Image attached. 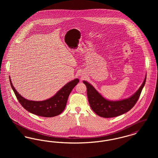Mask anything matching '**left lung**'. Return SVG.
Listing matches in <instances>:
<instances>
[{"mask_svg":"<svg viewBox=\"0 0 158 158\" xmlns=\"http://www.w3.org/2000/svg\"><path fill=\"white\" fill-rule=\"evenodd\" d=\"M146 80V75L143 83L133 95L118 101H111L106 99L89 83L85 81H83V82L87 88L88 101L92 110L101 117L112 118L127 113L135 106L139 98Z\"/></svg>","mask_w":158,"mask_h":158,"instance_id":"8db88e82","label":"left lung"}]
</instances>
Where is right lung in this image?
I'll list each match as a JSON object with an SVG mask.
<instances>
[{
  "instance_id": "obj_1",
  "label": "right lung",
  "mask_w": 158,
  "mask_h": 158,
  "mask_svg": "<svg viewBox=\"0 0 158 158\" xmlns=\"http://www.w3.org/2000/svg\"><path fill=\"white\" fill-rule=\"evenodd\" d=\"M9 81L16 98L23 107L30 113L44 117L57 116L64 111L71 91L79 82V79H75L66 83L52 97L44 101H36L23 98L15 89L10 76Z\"/></svg>"
}]
</instances>
